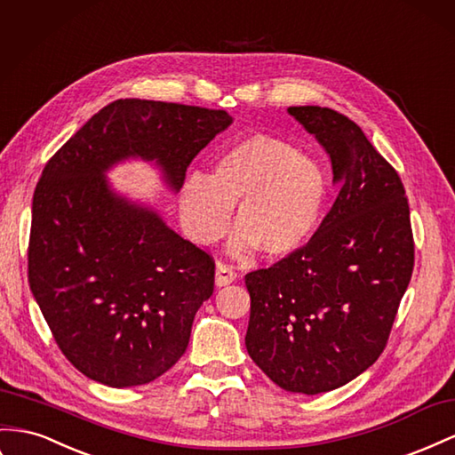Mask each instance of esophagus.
Masks as SVG:
<instances>
[{"instance_id":"esophagus-1","label":"esophagus","mask_w":455,"mask_h":455,"mask_svg":"<svg viewBox=\"0 0 455 455\" xmlns=\"http://www.w3.org/2000/svg\"><path fill=\"white\" fill-rule=\"evenodd\" d=\"M235 272H233L231 266H226V264H218L216 266V274H214V283L216 287H226L229 283H233L235 281Z\"/></svg>"}]
</instances>
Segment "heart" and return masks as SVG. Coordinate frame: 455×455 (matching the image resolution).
Returning a JSON list of instances; mask_svg holds the SVG:
<instances>
[{
	"mask_svg": "<svg viewBox=\"0 0 455 455\" xmlns=\"http://www.w3.org/2000/svg\"><path fill=\"white\" fill-rule=\"evenodd\" d=\"M327 174L287 140L252 133L216 158L211 174L193 172L181 183L180 212L188 235L211 244L233 208L229 252L251 249L267 258L300 251L322 224Z\"/></svg>",
	"mask_w": 455,
	"mask_h": 455,
	"instance_id": "heart-1",
	"label": "heart"
}]
</instances>
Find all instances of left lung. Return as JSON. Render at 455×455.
Segmentation results:
<instances>
[{"label": "left lung", "mask_w": 455, "mask_h": 455, "mask_svg": "<svg viewBox=\"0 0 455 455\" xmlns=\"http://www.w3.org/2000/svg\"><path fill=\"white\" fill-rule=\"evenodd\" d=\"M331 158L340 191L314 237L244 275V345L277 387L335 390L383 352L413 272L410 204L396 170L358 124L327 107H289Z\"/></svg>", "instance_id": "1"}]
</instances>
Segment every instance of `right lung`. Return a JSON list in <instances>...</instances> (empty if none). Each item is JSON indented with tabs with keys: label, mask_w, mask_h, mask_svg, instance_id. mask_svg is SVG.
<instances>
[{
	"label": "right lung",
	"mask_w": 455,
	"mask_h": 455,
	"mask_svg": "<svg viewBox=\"0 0 455 455\" xmlns=\"http://www.w3.org/2000/svg\"><path fill=\"white\" fill-rule=\"evenodd\" d=\"M226 110L118 100L52 156L32 201L28 281L67 360L126 388L166 373L214 291V262L153 204L116 191L107 172L143 161L178 193L201 149L231 126Z\"/></svg>",
	"instance_id": "add662e5"
}]
</instances>
